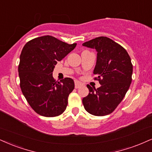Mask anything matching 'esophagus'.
<instances>
[{"instance_id":"obj_1","label":"esophagus","mask_w":152,"mask_h":152,"mask_svg":"<svg viewBox=\"0 0 152 152\" xmlns=\"http://www.w3.org/2000/svg\"><path fill=\"white\" fill-rule=\"evenodd\" d=\"M83 85L81 82H80L79 81H75V87L76 88V89H78V88L81 87Z\"/></svg>"}]
</instances>
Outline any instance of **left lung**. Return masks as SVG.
<instances>
[{
    "instance_id": "1",
    "label": "left lung",
    "mask_w": 152,
    "mask_h": 152,
    "mask_svg": "<svg viewBox=\"0 0 152 152\" xmlns=\"http://www.w3.org/2000/svg\"><path fill=\"white\" fill-rule=\"evenodd\" d=\"M82 46L95 48L96 63L94 74L101 87L87 85L89 93L82 99L88 113L96 116L111 113L122 102L132 82V64L123 46L108 37H99Z\"/></svg>"
}]
</instances>
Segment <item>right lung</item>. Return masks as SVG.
<instances>
[{
	"label": "right lung",
	"instance_id": "add662e5",
	"mask_svg": "<svg viewBox=\"0 0 152 152\" xmlns=\"http://www.w3.org/2000/svg\"><path fill=\"white\" fill-rule=\"evenodd\" d=\"M55 37L44 36L28 42L22 48L18 66L20 88L32 109L45 117H55L65 111L69 94L75 88L72 79L60 82L53 77L57 62L75 48Z\"/></svg>",
	"mask_w": 152,
	"mask_h": 152
}]
</instances>
